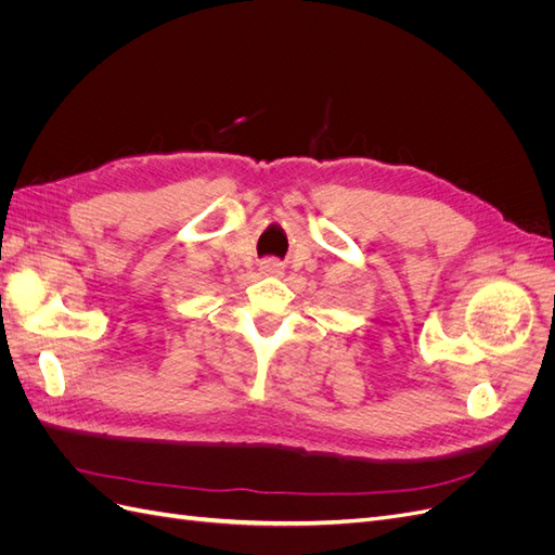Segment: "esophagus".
I'll use <instances>...</instances> for the list:
<instances>
[{
    "label": "esophagus",
    "instance_id": "34e87169",
    "mask_svg": "<svg viewBox=\"0 0 555 555\" xmlns=\"http://www.w3.org/2000/svg\"><path fill=\"white\" fill-rule=\"evenodd\" d=\"M261 273L263 275H282L284 273V266L278 259H263L261 261Z\"/></svg>",
    "mask_w": 555,
    "mask_h": 555
}]
</instances>
